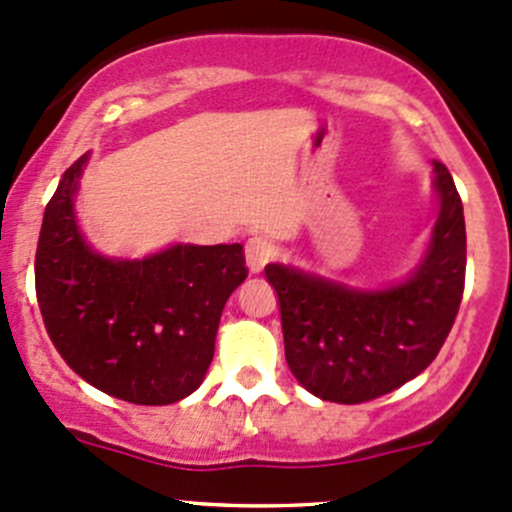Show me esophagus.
<instances>
[{
  "mask_svg": "<svg viewBox=\"0 0 512 512\" xmlns=\"http://www.w3.org/2000/svg\"><path fill=\"white\" fill-rule=\"evenodd\" d=\"M272 255H274L272 242L267 238H262V235H255V238H250L245 242L247 270H250L252 274H260L262 270H265V265L272 260Z\"/></svg>",
  "mask_w": 512,
  "mask_h": 512,
  "instance_id": "1",
  "label": "esophagus"
}]
</instances>
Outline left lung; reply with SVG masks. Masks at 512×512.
<instances>
[{"label":"left lung","instance_id":"8db88e82","mask_svg":"<svg viewBox=\"0 0 512 512\" xmlns=\"http://www.w3.org/2000/svg\"><path fill=\"white\" fill-rule=\"evenodd\" d=\"M441 211L405 284L360 292L297 267L267 265L282 309L287 365L311 395L360 405L417 378L444 346L466 282V223L449 169L434 159Z\"/></svg>","mask_w":512,"mask_h":512}]
</instances>
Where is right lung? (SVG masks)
<instances>
[{
	"label": "right lung",
	"instance_id": "right-lung-1",
	"mask_svg": "<svg viewBox=\"0 0 512 512\" xmlns=\"http://www.w3.org/2000/svg\"><path fill=\"white\" fill-rule=\"evenodd\" d=\"M88 157L66 169L43 213L36 299L68 365L132 405H171L201 385L223 306L245 282L242 245H176L142 262L88 250L73 191Z\"/></svg>",
	"mask_w": 512,
	"mask_h": 512
}]
</instances>
